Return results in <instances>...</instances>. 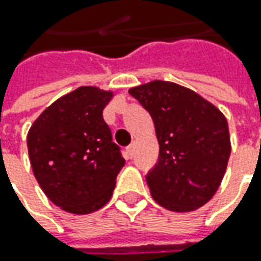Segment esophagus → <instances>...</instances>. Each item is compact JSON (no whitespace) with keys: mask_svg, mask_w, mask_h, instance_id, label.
<instances>
[{"mask_svg":"<svg viewBox=\"0 0 261 261\" xmlns=\"http://www.w3.org/2000/svg\"><path fill=\"white\" fill-rule=\"evenodd\" d=\"M134 152H135V145H129L126 148V154H127V158H132L134 156Z\"/></svg>","mask_w":261,"mask_h":261,"instance_id":"34e87169","label":"esophagus"}]
</instances>
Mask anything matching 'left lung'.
Instances as JSON below:
<instances>
[{"mask_svg": "<svg viewBox=\"0 0 261 261\" xmlns=\"http://www.w3.org/2000/svg\"><path fill=\"white\" fill-rule=\"evenodd\" d=\"M155 126L160 155L146 174L151 196L173 212L207 203L225 174L231 138L224 113L187 87L154 80L129 88Z\"/></svg>", "mask_w": 261, "mask_h": 261, "instance_id": "left-lung-1", "label": "left lung"}]
</instances>
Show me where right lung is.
I'll list each match as a JSON object with an SVG mask.
<instances>
[{
	"label": "right lung",
	"mask_w": 261,
	"mask_h": 261,
	"mask_svg": "<svg viewBox=\"0 0 261 261\" xmlns=\"http://www.w3.org/2000/svg\"><path fill=\"white\" fill-rule=\"evenodd\" d=\"M113 91L83 86L46 107L27 134L33 174L62 211L87 215L110 200L125 166L103 110Z\"/></svg>",
	"instance_id": "1"
}]
</instances>
